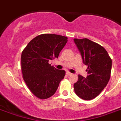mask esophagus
Listing matches in <instances>:
<instances>
[{"label": "esophagus", "instance_id": "1", "mask_svg": "<svg viewBox=\"0 0 121 121\" xmlns=\"http://www.w3.org/2000/svg\"><path fill=\"white\" fill-rule=\"evenodd\" d=\"M66 75H68V76H70V75H72V73H70V72H66Z\"/></svg>", "mask_w": 121, "mask_h": 121}]
</instances>
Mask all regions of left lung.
Listing matches in <instances>:
<instances>
[{"label":"left lung","instance_id":"left-lung-1","mask_svg":"<svg viewBox=\"0 0 121 121\" xmlns=\"http://www.w3.org/2000/svg\"><path fill=\"white\" fill-rule=\"evenodd\" d=\"M83 61L88 66L86 78L78 75L74 83L76 95L80 99L90 100L100 94L111 77L112 60L105 49L87 38L74 39Z\"/></svg>","mask_w":121,"mask_h":121}]
</instances>
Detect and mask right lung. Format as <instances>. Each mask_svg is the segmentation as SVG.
I'll use <instances>...</instances> for the list:
<instances>
[{"mask_svg":"<svg viewBox=\"0 0 121 121\" xmlns=\"http://www.w3.org/2000/svg\"><path fill=\"white\" fill-rule=\"evenodd\" d=\"M68 41L67 37L43 34L35 37L24 49L21 55L22 77L32 93L40 99L53 95L65 75L49 61L58 58Z\"/></svg>","mask_w":121,"mask_h":121,"instance_id":"add662e5","label":"right lung"}]
</instances>
